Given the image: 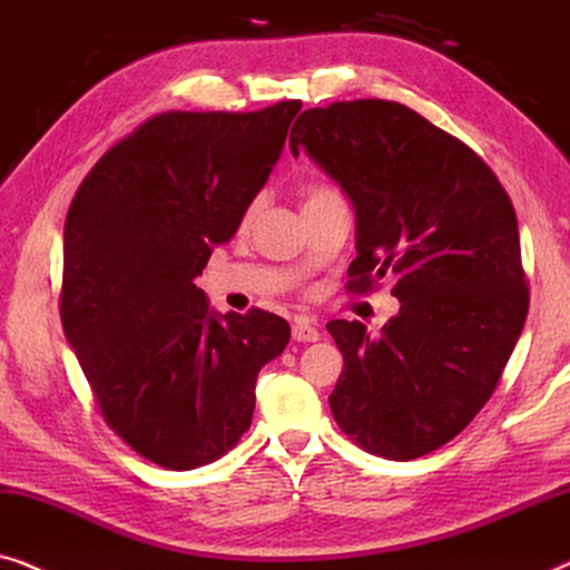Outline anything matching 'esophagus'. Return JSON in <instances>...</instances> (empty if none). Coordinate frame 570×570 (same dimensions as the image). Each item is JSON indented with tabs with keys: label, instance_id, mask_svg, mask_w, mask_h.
<instances>
[{
	"label": "esophagus",
	"instance_id": "1",
	"mask_svg": "<svg viewBox=\"0 0 570 570\" xmlns=\"http://www.w3.org/2000/svg\"><path fill=\"white\" fill-rule=\"evenodd\" d=\"M292 338L299 343H315L320 341V331L312 323H307V320H296L292 327Z\"/></svg>",
	"mask_w": 570,
	"mask_h": 570
}]
</instances>
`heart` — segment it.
I'll use <instances>...</instances> for the list:
<instances>
[{"instance_id": "obj_1", "label": "heart", "mask_w": 570, "mask_h": 570, "mask_svg": "<svg viewBox=\"0 0 570 570\" xmlns=\"http://www.w3.org/2000/svg\"><path fill=\"white\" fill-rule=\"evenodd\" d=\"M327 194H335V188L331 186H309L304 190V202H312V198H320V196H327ZM255 216V206H247L245 212V222H250Z\"/></svg>"}]
</instances>
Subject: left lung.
<instances>
[{"instance_id": "8db88e82", "label": "left lung", "mask_w": 570, "mask_h": 570, "mask_svg": "<svg viewBox=\"0 0 570 570\" xmlns=\"http://www.w3.org/2000/svg\"><path fill=\"white\" fill-rule=\"evenodd\" d=\"M288 147L354 204L351 292L397 278L400 312L380 335L327 323L343 354L333 419L387 460L434 452L491 400L522 335L529 288L511 198L468 144L392 100L304 110Z\"/></svg>"}]
</instances>
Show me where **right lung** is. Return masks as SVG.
I'll return each mask as SVG.
<instances>
[{"instance_id":"1","label":"right lung","mask_w":570,"mask_h":570,"mask_svg":"<svg viewBox=\"0 0 570 570\" xmlns=\"http://www.w3.org/2000/svg\"><path fill=\"white\" fill-rule=\"evenodd\" d=\"M299 100L170 110L98 159L63 224L61 325L102 419L144 460L194 470L250 429L258 372L288 343L266 309H208L194 284L282 157Z\"/></svg>"}]
</instances>
